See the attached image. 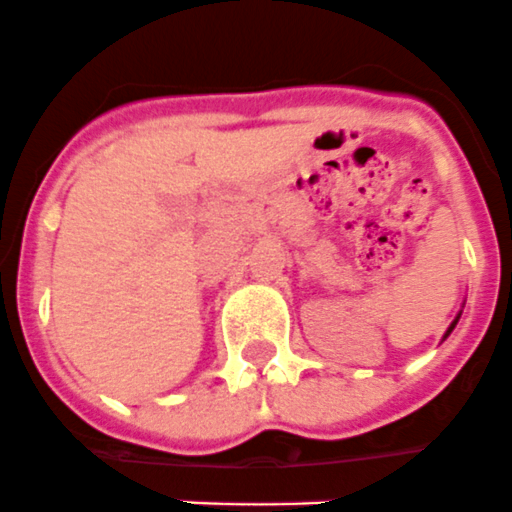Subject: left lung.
<instances>
[{
    "label": "left lung",
    "mask_w": 512,
    "mask_h": 512,
    "mask_svg": "<svg viewBox=\"0 0 512 512\" xmlns=\"http://www.w3.org/2000/svg\"><path fill=\"white\" fill-rule=\"evenodd\" d=\"M459 316H462V313H459ZM459 316H457V319H454V321H451V326H449V329H446V334H444V339H446V336H449V334H451V331H454V326H457V321H459Z\"/></svg>",
    "instance_id": "left-lung-1"
}]
</instances>
